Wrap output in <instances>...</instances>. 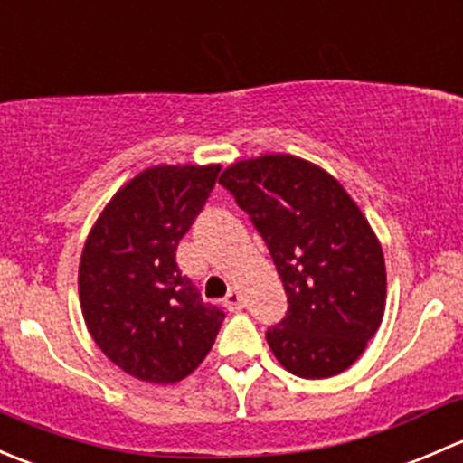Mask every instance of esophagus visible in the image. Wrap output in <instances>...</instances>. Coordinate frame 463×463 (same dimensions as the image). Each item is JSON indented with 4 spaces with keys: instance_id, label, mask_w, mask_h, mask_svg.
I'll return each mask as SVG.
<instances>
[{
    "instance_id": "34e87169",
    "label": "esophagus",
    "mask_w": 463,
    "mask_h": 463,
    "mask_svg": "<svg viewBox=\"0 0 463 463\" xmlns=\"http://www.w3.org/2000/svg\"><path fill=\"white\" fill-rule=\"evenodd\" d=\"M223 305H226L231 311H241L244 309V296H241L237 288H232V291L226 296V300H223Z\"/></svg>"
}]
</instances>
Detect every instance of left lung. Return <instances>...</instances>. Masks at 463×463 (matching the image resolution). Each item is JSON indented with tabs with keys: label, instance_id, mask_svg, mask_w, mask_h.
Wrapping results in <instances>:
<instances>
[{
	"label": "left lung",
	"instance_id": "8db88e82",
	"mask_svg": "<svg viewBox=\"0 0 463 463\" xmlns=\"http://www.w3.org/2000/svg\"><path fill=\"white\" fill-rule=\"evenodd\" d=\"M219 184L264 237L287 318L266 331L279 365L300 378L349 370L385 314L381 241L338 179L307 158L264 154L231 163Z\"/></svg>",
	"mask_w": 463,
	"mask_h": 463
}]
</instances>
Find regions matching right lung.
I'll list each match as a JSON object with an SVG mask.
<instances>
[{"label":"right lung","mask_w":463,"mask_h":463,"mask_svg":"<svg viewBox=\"0 0 463 463\" xmlns=\"http://www.w3.org/2000/svg\"><path fill=\"white\" fill-rule=\"evenodd\" d=\"M219 163L152 165L98 214L78 269L93 343L125 374L170 385L193 374L223 314L202 300L176 264V246L202 213Z\"/></svg>","instance_id":"1"}]
</instances>
